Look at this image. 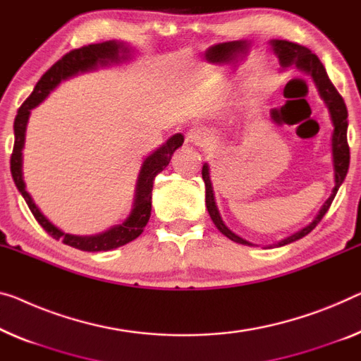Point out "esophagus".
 I'll return each instance as SVG.
<instances>
[{"label":"esophagus","mask_w":361,"mask_h":361,"mask_svg":"<svg viewBox=\"0 0 361 361\" xmlns=\"http://www.w3.org/2000/svg\"><path fill=\"white\" fill-rule=\"evenodd\" d=\"M185 141L186 144H192V146H202V144L206 142V134L199 131V129H191V131L186 134Z\"/></svg>","instance_id":"1"}]
</instances>
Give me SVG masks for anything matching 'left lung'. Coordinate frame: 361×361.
Masks as SVG:
<instances>
[{
  "label": "left lung",
  "mask_w": 361,
  "mask_h": 361,
  "mask_svg": "<svg viewBox=\"0 0 361 361\" xmlns=\"http://www.w3.org/2000/svg\"><path fill=\"white\" fill-rule=\"evenodd\" d=\"M271 45V50L274 51V55L279 58V63H281L282 69H287L290 66L300 69L305 74L313 79V82L318 89V94L329 110V116L332 121V136H331V147H332V165H334V188H332L331 196L327 197V201L322 204L319 212L316 214V217L311 220V222L303 227L298 232H295L293 235L287 236L276 243L274 246H285L288 243H293L303 236L308 235L311 230H313L316 225L321 222V219L324 217V214L329 211L332 201L337 195L338 188L345 180L347 171H348V165H350V149H348V142H347V128H348V113H347V106L345 102L341 97V94L337 92V89L334 87V84L331 82L329 76H327L324 66L319 61V58L314 55L310 48H306L303 45H298V43L288 42V40H271L269 42ZM202 180L204 185H206V207L207 212L211 215L212 222L215 227L219 228V232L227 236L228 240L235 241V243L240 245H246V246H255L250 241H246L233 233L227 225L224 224L222 217H220L219 207L215 204V196H214V188H212V181H211V169H209L207 164L202 165Z\"/></svg>",
  "instance_id": "8db88e82"
}]
</instances>
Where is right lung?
<instances>
[{
    "label": "right lung",
    "mask_w": 361,
    "mask_h": 361,
    "mask_svg": "<svg viewBox=\"0 0 361 361\" xmlns=\"http://www.w3.org/2000/svg\"><path fill=\"white\" fill-rule=\"evenodd\" d=\"M134 48L126 42L109 40L102 43H92V45L78 48L64 55L60 61H56L48 71L43 74L39 82L34 87L27 100L20 105L18 115L14 118V149L11 155V175H13L14 185L18 188L24 201L29 206L30 212L34 214L37 222H39L47 233H50L55 240H61L64 245L73 246L80 251H110L136 240L144 232L152 211V185L155 176L170 164L171 155L178 147L183 146L181 133H176L170 139H166L162 146L157 147L152 154H149L142 160L141 170H139L136 188H134V197L131 212L123 222L113 225L109 230L95 235H71L64 233L56 225H53L40 209L35 206L34 199L27 192L24 173H23V150L25 144V131L27 123L30 118V110L39 106L47 99L50 92H53L63 80H68L79 74L95 71L99 68H109L113 64L126 63L133 58Z\"/></svg>",
    "instance_id": "obj_1"
}]
</instances>
